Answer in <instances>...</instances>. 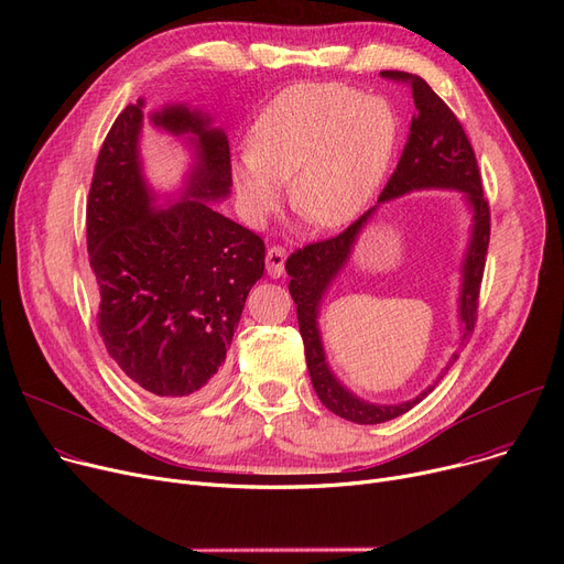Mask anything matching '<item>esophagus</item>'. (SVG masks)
Returning <instances> with one entry per match:
<instances>
[{
	"mask_svg": "<svg viewBox=\"0 0 564 564\" xmlns=\"http://www.w3.org/2000/svg\"><path fill=\"white\" fill-rule=\"evenodd\" d=\"M264 262H267V274H270L272 279L283 276V272H285V249L279 247V245L270 247V249H267Z\"/></svg>",
	"mask_w": 564,
	"mask_h": 564,
	"instance_id": "obj_1",
	"label": "esophagus"
}]
</instances>
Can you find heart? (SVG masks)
<instances>
[{
	"label": "heart",
	"mask_w": 564,
	"mask_h": 564,
	"mask_svg": "<svg viewBox=\"0 0 564 564\" xmlns=\"http://www.w3.org/2000/svg\"><path fill=\"white\" fill-rule=\"evenodd\" d=\"M400 137L393 107L345 84H297L251 126L249 151L232 160L230 181L253 226L281 203L317 228L357 217L387 175Z\"/></svg>",
	"instance_id": "b5f03b06"
}]
</instances>
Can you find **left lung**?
<instances>
[{
  "label": "left lung",
  "mask_w": 564,
  "mask_h": 564,
  "mask_svg": "<svg viewBox=\"0 0 564 564\" xmlns=\"http://www.w3.org/2000/svg\"><path fill=\"white\" fill-rule=\"evenodd\" d=\"M379 75L411 84L413 105H416V113L411 118L409 139L404 143L402 158L391 175V181L383 187L377 205L370 207V210L351 226H347L340 235L332 237V240L297 249L285 260V272L290 276L288 290L294 304H297L300 334L304 338L306 366L311 372L313 389L319 402L329 411H334L336 416L359 425H377L402 416V413H406L411 406H416L427 393H432L436 383L434 381L432 387H427L413 400L398 404H375L354 395L347 387H343L340 379L327 364V351H324L317 324L319 306L324 294L329 292L334 281L345 270V264L351 258L354 245H357L361 230L379 210V205L423 189L462 192L464 203L470 213V235L462 260V283L457 300L459 349L466 345L468 336L473 334V327H476L478 294L485 272V256L489 247V203L482 194L476 153H473L470 141L464 128L459 126L457 116L432 91L423 77L402 70H381ZM457 359L459 351L455 349L443 372H448V368Z\"/></svg>",
  "instance_id": "obj_1"
}]
</instances>
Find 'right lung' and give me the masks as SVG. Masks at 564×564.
I'll return each instance as SVG.
<instances>
[{
    "label": "right lung",
    "mask_w": 564,
    "mask_h": 564,
    "mask_svg": "<svg viewBox=\"0 0 564 564\" xmlns=\"http://www.w3.org/2000/svg\"><path fill=\"white\" fill-rule=\"evenodd\" d=\"M148 121L189 148L192 166L177 196L158 194L139 153L143 100L118 113L86 203L98 329L139 389L192 404L221 379L247 294L264 272V245L213 205L232 185L228 137L213 116L175 102Z\"/></svg>",
    "instance_id": "1"
}]
</instances>
